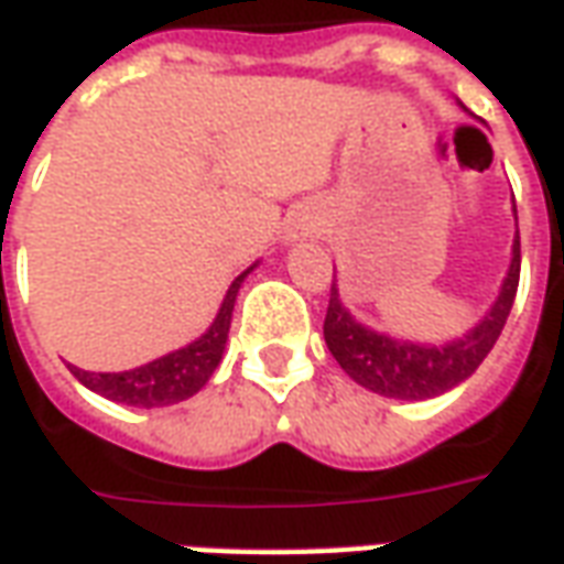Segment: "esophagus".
I'll return each mask as SVG.
<instances>
[{
	"label": "esophagus",
	"instance_id": "esophagus-1",
	"mask_svg": "<svg viewBox=\"0 0 564 564\" xmlns=\"http://www.w3.org/2000/svg\"><path fill=\"white\" fill-rule=\"evenodd\" d=\"M311 232V223L307 220H299L293 226V229H290V238H305V235Z\"/></svg>",
	"mask_w": 564,
	"mask_h": 564
}]
</instances>
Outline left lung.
<instances>
[{
	"label": "left lung",
	"mask_w": 564,
	"mask_h": 564,
	"mask_svg": "<svg viewBox=\"0 0 564 564\" xmlns=\"http://www.w3.org/2000/svg\"><path fill=\"white\" fill-rule=\"evenodd\" d=\"M517 286H520V232L513 238V259H510L508 278L501 283L496 305L489 307V314L468 335H462L456 341L414 344L366 329L341 305L335 283H332L323 335H326V344H329L332 356L338 359V366L359 387L387 395V399H408V402L432 399V395L459 387L462 380L471 378L477 371V366L492 350V344L498 341V335L508 323Z\"/></svg>",
	"instance_id": "left-lung-1"
}]
</instances>
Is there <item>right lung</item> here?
<instances>
[{"label":"right lung","instance_id":"right-lung-1","mask_svg":"<svg viewBox=\"0 0 564 564\" xmlns=\"http://www.w3.org/2000/svg\"><path fill=\"white\" fill-rule=\"evenodd\" d=\"M253 271V265L238 274L229 286V293L223 299L217 317L210 323V329L198 338V341L186 344L174 354L153 359L148 366L132 368V371H117V375H96V371H84V368H72V375L87 387V390L99 392L105 399L120 404H132V408H162V404L184 402L189 395H196L214 375V368L220 366L223 350H226V338H229V323H232L235 295L241 290V281Z\"/></svg>","mask_w":564,"mask_h":564}]
</instances>
